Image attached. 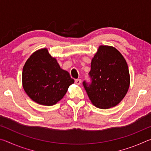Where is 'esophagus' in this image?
I'll return each mask as SVG.
<instances>
[{
    "label": "esophagus",
    "instance_id": "34e87169",
    "mask_svg": "<svg viewBox=\"0 0 151 151\" xmlns=\"http://www.w3.org/2000/svg\"><path fill=\"white\" fill-rule=\"evenodd\" d=\"M75 83L76 84V85H81V79H76L75 80Z\"/></svg>",
    "mask_w": 151,
    "mask_h": 151
}]
</instances>
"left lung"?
<instances>
[{"mask_svg": "<svg viewBox=\"0 0 151 151\" xmlns=\"http://www.w3.org/2000/svg\"><path fill=\"white\" fill-rule=\"evenodd\" d=\"M91 83L83 86L91 103L102 109L115 106L126 95L130 85L127 63L115 48L101 45L91 61Z\"/></svg>", "mask_w": 151, "mask_h": 151, "instance_id": "left-lung-1", "label": "left lung"}]
</instances>
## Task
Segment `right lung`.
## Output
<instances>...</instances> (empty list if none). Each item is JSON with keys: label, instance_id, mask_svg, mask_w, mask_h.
<instances>
[{"label": "right lung", "instance_id": "right-lung-1", "mask_svg": "<svg viewBox=\"0 0 151 151\" xmlns=\"http://www.w3.org/2000/svg\"><path fill=\"white\" fill-rule=\"evenodd\" d=\"M22 76L27 95L37 103L46 106H52L61 100L75 82L47 48L37 50L28 58Z\"/></svg>", "mask_w": 151, "mask_h": 151}]
</instances>
